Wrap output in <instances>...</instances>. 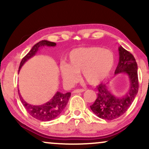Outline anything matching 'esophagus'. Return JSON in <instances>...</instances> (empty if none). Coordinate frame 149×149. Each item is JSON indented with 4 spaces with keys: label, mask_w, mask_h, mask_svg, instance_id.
Masks as SVG:
<instances>
[{
    "label": "esophagus",
    "mask_w": 149,
    "mask_h": 149,
    "mask_svg": "<svg viewBox=\"0 0 149 149\" xmlns=\"http://www.w3.org/2000/svg\"><path fill=\"white\" fill-rule=\"evenodd\" d=\"M84 91V89H77V90H73V92H74V93H80V92H83Z\"/></svg>",
    "instance_id": "34e87169"
}]
</instances>
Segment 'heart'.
I'll list each match as a JSON object with an SVG mask.
<instances>
[{
	"label": "heart",
	"mask_w": 149,
	"mask_h": 149,
	"mask_svg": "<svg viewBox=\"0 0 149 149\" xmlns=\"http://www.w3.org/2000/svg\"><path fill=\"white\" fill-rule=\"evenodd\" d=\"M69 63L61 62V76L66 86H72L79 78V72L84 79L96 85L107 78L115 64V55L111 49L100 47H80L71 50L68 56Z\"/></svg>",
	"instance_id": "obj_1"
}]
</instances>
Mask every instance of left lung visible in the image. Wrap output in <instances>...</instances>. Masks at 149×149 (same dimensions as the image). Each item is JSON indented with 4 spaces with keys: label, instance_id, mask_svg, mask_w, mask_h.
Here are the masks:
<instances>
[{
    "label": "left lung",
    "instance_id": "left-lung-1",
    "mask_svg": "<svg viewBox=\"0 0 149 149\" xmlns=\"http://www.w3.org/2000/svg\"><path fill=\"white\" fill-rule=\"evenodd\" d=\"M119 62L115 75L123 73L129 80V89L123 96H116L109 88V83H101L97 86V98L90 109L99 118L105 120H113L124 114L127 111L137 95L139 90L137 64L134 56L122 46L118 47Z\"/></svg>",
    "mask_w": 149,
    "mask_h": 149
}]
</instances>
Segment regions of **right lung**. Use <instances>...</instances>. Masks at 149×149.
I'll return each instance as SVG.
<instances>
[{"instance_id": "1", "label": "right lung", "mask_w": 149, "mask_h": 149, "mask_svg": "<svg viewBox=\"0 0 149 149\" xmlns=\"http://www.w3.org/2000/svg\"><path fill=\"white\" fill-rule=\"evenodd\" d=\"M44 46L54 47V46H56V43L45 40L37 42L31 49L28 54L22 59L21 62H20L19 67V71L26 61H27L32 57L35 56L38 51L39 50V49L40 47H44ZM18 94L20 100H21L22 103L26 111L32 117L41 121L52 120L56 118L58 116L60 115L61 113L64 111V108L66 107V104L69 100L70 96H71V92L63 94L61 93L60 92H57L52 98L47 102H46L45 104H41V105H32V104L27 103L26 101L24 100V99L20 95L19 90Z\"/></svg>"}]
</instances>
